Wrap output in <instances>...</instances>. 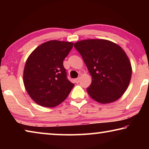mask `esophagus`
Instances as JSON below:
<instances>
[{
	"label": "esophagus",
	"mask_w": 149,
	"mask_h": 149,
	"mask_svg": "<svg viewBox=\"0 0 149 149\" xmlns=\"http://www.w3.org/2000/svg\"><path fill=\"white\" fill-rule=\"evenodd\" d=\"M75 82L76 83V84H78V83L79 82V77H78V78H77V79H75Z\"/></svg>",
	"instance_id": "esophagus-1"
}]
</instances>
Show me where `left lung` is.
I'll list each match as a JSON object with an SVG mask.
<instances>
[{"label": "left lung", "mask_w": 149, "mask_h": 149, "mask_svg": "<svg viewBox=\"0 0 149 149\" xmlns=\"http://www.w3.org/2000/svg\"><path fill=\"white\" fill-rule=\"evenodd\" d=\"M74 47L84 59L92 82L87 89L93 99L102 104L114 102L127 89L132 65L122 48L105 39H86Z\"/></svg>", "instance_id": "obj_1"}]
</instances>
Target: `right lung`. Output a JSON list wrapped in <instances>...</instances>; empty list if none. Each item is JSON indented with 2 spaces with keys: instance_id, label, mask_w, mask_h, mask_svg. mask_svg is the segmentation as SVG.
<instances>
[{
  "instance_id": "obj_1",
  "label": "right lung",
  "mask_w": 149,
  "mask_h": 149,
  "mask_svg": "<svg viewBox=\"0 0 149 149\" xmlns=\"http://www.w3.org/2000/svg\"><path fill=\"white\" fill-rule=\"evenodd\" d=\"M74 43L52 40L39 45L26 60L24 84L29 97L41 107H54L66 99L74 84L67 79L63 61Z\"/></svg>"
}]
</instances>
